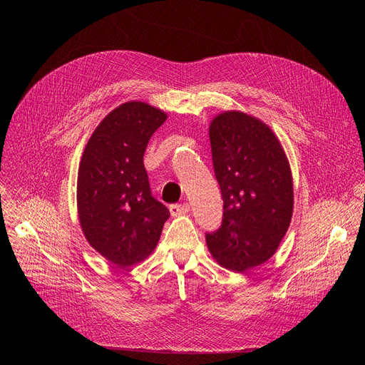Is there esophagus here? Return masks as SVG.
Instances as JSON below:
<instances>
[{"mask_svg":"<svg viewBox=\"0 0 365 365\" xmlns=\"http://www.w3.org/2000/svg\"><path fill=\"white\" fill-rule=\"evenodd\" d=\"M168 208H170V215H171V216H180V215L187 213L189 210H190V207H189L187 202H183V204H171Z\"/></svg>","mask_w":365,"mask_h":365,"instance_id":"1","label":"esophagus"}]
</instances>
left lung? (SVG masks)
<instances>
[{
	"label": "left lung",
	"mask_w": 365,
	"mask_h": 365,
	"mask_svg": "<svg viewBox=\"0 0 365 365\" xmlns=\"http://www.w3.org/2000/svg\"><path fill=\"white\" fill-rule=\"evenodd\" d=\"M208 134L223 219L205 241L220 266L245 272L275 255L290 226L294 204L290 164L274 131L252 115L222 112Z\"/></svg>",
	"instance_id": "1"
}]
</instances>
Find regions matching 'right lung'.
I'll return each mask as SVG.
<instances>
[{
	"instance_id": "add662e5",
	"label": "right lung",
	"mask_w": 365,
	"mask_h": 365,
	"mask_svg": "<svg viewBox=\"0 0 365 365\" xmlns=\"http://www.w3.org/2000/svg\"><path fill=\"white\" fill-rule=\"evenodd\" d=\"M167 113L145 102L115 108L96 127L83 152L76 205L88 244L121 267L157 247L168 208L150 194L143 155Z\"/></svg>"
}]
</instances>
